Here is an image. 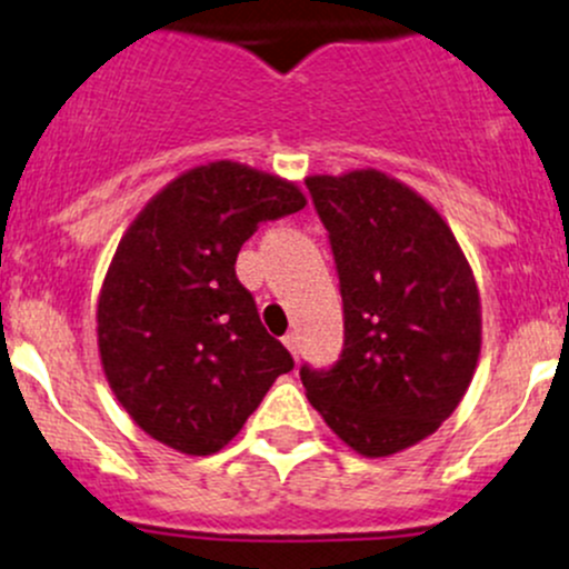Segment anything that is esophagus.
Instances as JSON below:
<instances>
[{"mask_svg":"<svg viewBox=\"0 0 569 569\" xmlns=\"http://www.w3.org/2000/svg\"><path fill=\"white\" fill-rule=\"evenodd\" d=\"M283 343H286V349H289L291 355H295V358H300V336H297V332H289V336L283 338Z\"/></svg>","mask_w":569,"mask_h":569,"instance_id":"34e87169","label":"esophagus"}]
</instances>
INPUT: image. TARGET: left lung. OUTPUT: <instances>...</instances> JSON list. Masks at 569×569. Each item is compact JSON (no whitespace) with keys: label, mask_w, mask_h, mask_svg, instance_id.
<instances>
[{"label":"left lung","mask_w":569,"mask_h":569,"mask_svg":"<svg viewBox=\"0 0 569 569\" xmlns=\"http://www.w3.org/2000/svg\"><path fill=\"white\" fill-rule=\"evenodd\" d=\"M330 233L343 352L300 369L308 401L358 455L421 443L457 410L481 349V302L455 233L416 189L375 168L308 176Z\"/></svg>","instance_id":"left-lung-1"}]
</instances>
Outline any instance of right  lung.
I'll return each instance as SVG.
<instances>
[{
    "instance_id": "obj_1",
    "label": "right lung",
    "mask_w": 569,
    "mask_h": 569,
    "mask_svg": "<svg viewBox=\"0 0 569 569\" xmlns=\"http://www.w3.org/2000/svg\"><path fill=\"white\" fill-rule=\"evenodd\" d=\"M306 203L295 181L220 159L173 178L126 228L96 332L114 399L153 440L214 455L295 369L233 267L261 222Z\"/></svg>"
}]
</instances>
